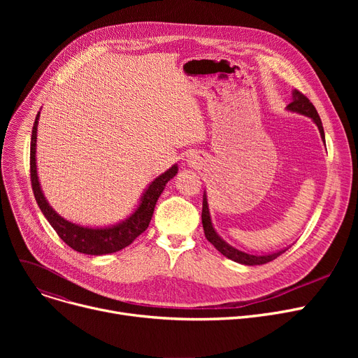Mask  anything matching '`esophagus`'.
Here are the masks:
<instances>
[{"label": "esophagus", "mask_w": 358, "mask_h": 358, "mask_svg": "<svg viewBox=\"0 0 358 358\" xmlns=\"http://www.w3.org/2000/svg\"><path fill=\"white\" fill-rule=\"evenodd\" d=\"M187 161H189V164H190L192 166H197V165H200V159H199V157H194V155H190V157H189V159H187Z\"/></svg>", "instance_id": "esophagus-1"}]
</instances>
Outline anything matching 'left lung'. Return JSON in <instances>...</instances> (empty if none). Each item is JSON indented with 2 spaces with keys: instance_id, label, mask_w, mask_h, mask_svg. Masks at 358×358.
<instances>
[{
  "instance_id": "obj_1",
  "label": "left lung",
  "mask_w": 358,
  "mask_h": 358,
  "mask_svg": "<svg viewBox=\"0 0 358 358\" xmlns=\"http://www.w3.org/2000/svg\"><path fill=\"white\" fill-rule=\"evenodd\" d=\"M293 96V101L286 107L289 111L293 113H299V115L306 116L309 119L313 120V123L317 126L319 134H321V138L325 143V134H324V127H322V122L321 117H319L316 108L313 107V104L309 101L308 97H305L302 92L293 90L292 92ZM201 223H203V229H204V235L208 238V241L212 243V245L227 258L239 262V264L243 266H261V264H267V262L275 259L278 255H281L283 252H286L289 250L283 248L275 252H270V254H250L245 251H241L236 247H232L231 243H228L224 241L213 228L212 223V217H210V210H209V203H208V194H206V190L203 193V210H201Z\"/></svg>"
}]
</instances>
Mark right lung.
Masks as SVG:
<instances>
[{
	"label": "right lung",
	"instance_id": "1",
	"mask_svg": "<svg viewBox=\"0 0 358 358\" xmlns=\"http://www.w3.org/2000/svg\"><path fill=\"white\" fill-rule=\"evenodd\" d=\"M41 111L37 113L33 130H31V142H30V177L31 187L36 197L37 204L52 224V228L59 235V238L69 245L72 250L87 255H106L117 252L127 245H130L141 234L146 231L149 222L152 219L155 204L164 192L166 182L174 178L178 173V165L174 164L171 168H168L165 173L158 176L154 181H150L149 185L143 190L139 204L136 209L131 212L126 219L108 224V227H83V224L73 223L66 220L59 213H56L55 209L46 200L42 185L37 176V165H36V141H37V124H39Z\"/></svg>",
	"mask_w": 358,
	"mask_h": 358
}]
</instances>
